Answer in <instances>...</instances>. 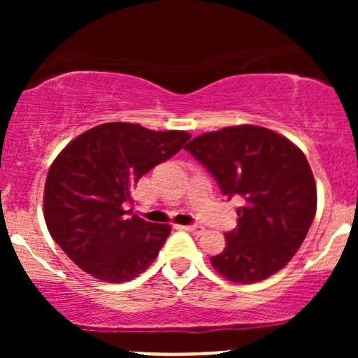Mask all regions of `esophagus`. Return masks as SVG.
I'll return each instance as SVG.
<instances>
[{"instance_id":"esophagus-1","label":"esophagus","mask_w":358,"mask_h":358,"mask_svg":"<svg viewBox=\"0 0 358 358\" xmlns=\"http://www.w3.org/2000/svg\"><path fill=\"white\" fill-rule=\"evenodd\" d=\"M185 231L190 232V234H195V236H200V234H203L205 229L202 227V225H185Z\"/></svg>"}]
</instances>
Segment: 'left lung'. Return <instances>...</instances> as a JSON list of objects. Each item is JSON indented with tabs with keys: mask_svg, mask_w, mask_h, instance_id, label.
<instances>
[{
	"mask_svg": "<svg viewBox=\"0 0 358 358\" xmlns=\"http://www.w3.org/2000/svg\"><path fill=\"white\" fill-rule=\"evenodd\" d=\"M185 150L213 175L229 199L239 195L237 227L213 269L241 285L268 279L298 252L316 212V183L305 153L261 126L241 124L193 138Z\"/></svg>",
	"mask_w": 358,
	"mask_h": 358,
	"instance_id": "obj_1",
	"label": "left lung"
}]
</instances>
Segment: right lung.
Listing matches in <instances>:
<instances>
[{
	"label": "right lung",
	"instance_id": "1",
	"mask_svg": "<svg viewBox=\"0 0 358 358\" xmlns=\"http://www.w3.org/2000/svg\"><path fill=\"white\" fill-rule=\"evenodd\" d=\"M190 134L106 122L72 139L48 170L43 217L48 232L84 273L124 282L151 266L168 224L131 215L138 180L182 150Z\"/></svg>",
	"mask_w": 358,
	"mask_h": 358
}]
</instances>
